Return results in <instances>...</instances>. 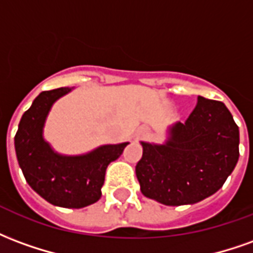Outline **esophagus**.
<instances>
[{
	"label": "esophagus",
	"instance_id": "obj_1",
	"mask_svg": "<svg viewBox=\"0 0 253 253\" xmlns=\"http://www.w3.org/2000/svg\"><path fill=\"white\" fill-rule=\"evenodd\" d=\"M141 134H148V128L142 127V128H141Z\"/></svg>",
	"mask_w": 253,
	"mask_h": 253
}]
</instances>
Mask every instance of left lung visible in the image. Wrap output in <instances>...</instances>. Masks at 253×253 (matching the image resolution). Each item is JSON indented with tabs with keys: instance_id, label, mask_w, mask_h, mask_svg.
I'll use <instances>...</instances> for the list:
<instances>
[{
	"instance_id": "1",
	"label": "left lung",
	"mask_w": 253,
	"mask_h": 253,
	"mask_svg": "<svg viewBox=\"0 0 253 253\" xmlns=\"http://www.w3.org/2000/svg\"><path fill=\"white\" fill-rule=\"evenodd\" d=\"M239 127L226 105L198 96L184 123L175 122L163 143L141 141L135 167L143 195L167 206L194 205L215 194L239 161Z\"/></svg>"
}]
</instances>
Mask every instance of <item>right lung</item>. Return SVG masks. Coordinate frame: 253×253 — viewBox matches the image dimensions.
Wrapping results in <instances>:
<instances>
[{"label": "right lung", "instance_id": "1", "mask_svg": "<svg viewBox=\"0 0 253 253\" xmlns=\"http://www.w3.org/2000/svg\"><path fill=\"white\" fill-rule=\"evenodd\" d=\"M72 90H46L34 100L21 116L14 149L25 180L36 194L54 206L83 209L99 201L107 167L130 142L101 145L76 156L55 152L44 139V125L54 103Z\"/></svg>", "mask_w": 253, "mask_h": 253}]
</instances>
